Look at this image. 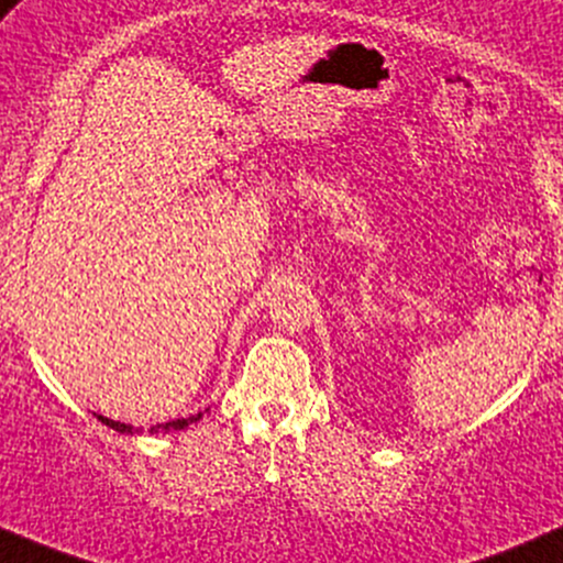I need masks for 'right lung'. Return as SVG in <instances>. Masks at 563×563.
I'll list each match as a JSON object with an SVG mask.
<instances>
[{"label":"right lung","mask_w":563,"mask_h":563,"mask_svg":"<svg viewBox=\"0 0 563 563\" xmlns=\"http://www.w3.org/2000/svg\"><path fill=\"white\" fill-rule=\"evenodd\" d=\"M98 420L103 422V426H109V428H113V431H119V433H128V435H132V433H141V428H132V426H128V422H119V420H111V418H103V415H98ZM197 420H201V412L199 415H191V418H178V420H169V422H162V426H154L151 428V433H169V431H183V428H188L191 426V422H197Z\"/></svg>","instance_id":"right-lung-1"}]
</instances>
